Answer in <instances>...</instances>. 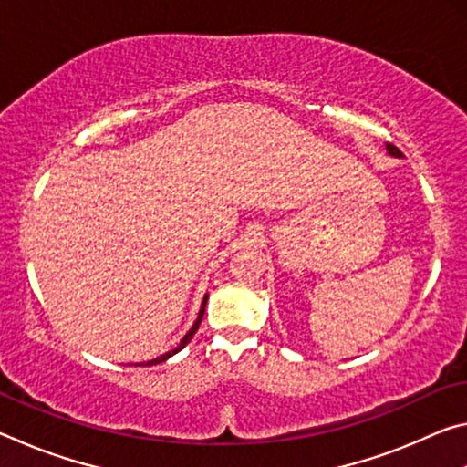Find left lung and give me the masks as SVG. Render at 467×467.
Listing matches in <instances>:
<instances>
[{
	"mask_svg": "<svg viewBox=\"0 0 467 467\" xmlns=\"http://www.w3.org/2000/svg\"><path fill=\"white\" fill-rule=\"evenodd\" d=\"M387 150H389V154H391V156H401V152H400V150H398V148H395L393 144H387Z\"/></svg>",
	"mask_w": 467,
	"mask_h": 467,
	"instance_id": "8db88e82",
	"label": "left lung"
}]
</instances>
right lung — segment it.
Listing matches in <instances>:
<instances>
[{"label":"right lung","instance_id":"obj_1","mask_svg":"<svg viewBox=\"0 0 467 467\" xmlns=\"http://www.w3.org/2000/svg\"><path fill=\"white\" fill-rule=\"evenodd\" d=\"M205 300H208V296H205V298H203V303H202V309H200V315H197V321L193 323V327L187 331V336H185L183 339H181V344H179V346L175 348V350H171V352H167V354H162V357H158V358H154V360H150V362H146V365H144V367L161 365V362H164V360H167V358H171V357H172V354H177V352L181 350V348H185V346L189 344V339H192V337H193V334H195V331H197V327H200V323H202V317H203V311H205Z\"/></svg>","mask_w":467,"mask_h":467}]
</instances>
